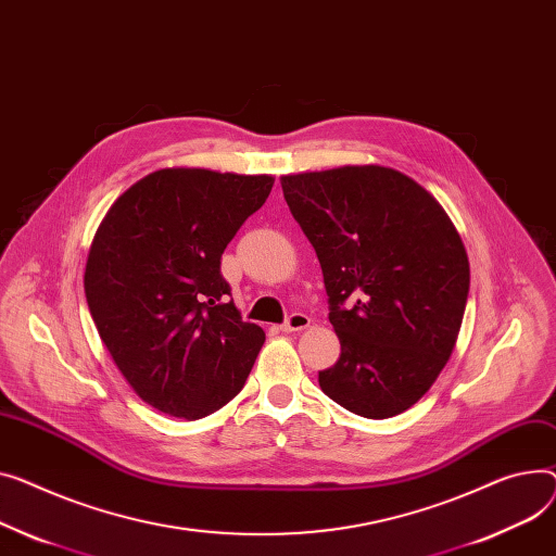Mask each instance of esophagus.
<instances>
[{"label": "esophagus", "instance_id": "34e87169", "mask_svg": "<svg viewBox=\"0 0 556 556\" xmlns=\"http://www.w3.org/2000/svg\"><path fill=\"white\" fill-rule=\"evenodd\" d=\"M311 326V317L308 315H304V313H292L279 328L283 330V332H294V330H304V328H308Z\"/></svg>", "mask_w": 556, "mask_h": 556}]
</instances>
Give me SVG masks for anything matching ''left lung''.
Returning a JSON list of instances; mask_svg holds the SVG:
<instances>
[{"mask_svg":"<svg viewBox=\"0 0 556 556\" xmlns=\"http://www.w3.org/2000/svg\"><path fill=\"white\" fill-rule=\"evenodd\" d=\"M281 190L317 252L342 346L321 391L371 420L412 409L452 357L467 304L469 258L450 214L382 165L286 174Z\"/></svg>","mask_w":556,"mask_h":556,"instance_id":"1","label":"left lung"}]
</instances>
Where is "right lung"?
I'll return each instance as SVG.
<instances>
[{
    "label": "right lung",
    "instance_id": "1",
    "mask_svg": "<svg viewBox=\"0 0 556 556\" xmlns=\"http://www.w3.org/2000/svg\"><path fill=\"white\" fill-rule=\"evenodd\" d=\"M273 182L270 174L165 167L100 220L85 268L91 317L134 393L167 416L199 420L226 406L266 342L228 302L220 254Z\"/></svg>",
    "mask_w": 556,
    "mask_h": 556
}]
</instances>
